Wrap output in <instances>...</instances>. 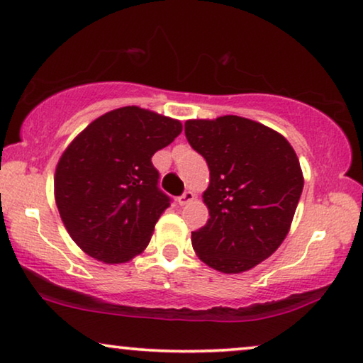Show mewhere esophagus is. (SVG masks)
I'll return each instance as SVG.
<instances>
[{
	"label": "esophagus",
	"mask_w": 363,
	"mask_h": 363,
	"mask_svg": "<svg viewBox=\"0 0 363 363\" xmlns=\"http://www.w3.org/2000/svg\"><path fill=\"white\" fill-rule=\"evenodd\" d=\"M194 199H196V194L192 191H186L179 199H177V202H179V206H187V203H191Z\"/></svg>",
	"instance_id": "1"
}]
</instances>
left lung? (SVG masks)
Wrapping results in <instances>:
<instances>
[{
	"label": "left lung",
	"instance_id": "8db88e82",
	"mask_svg": "<svg viewBox=\"0 0 363 363\" xmlns=\"http://www.w3.org/2000/svg\"><path fill=\"white\" fill-rule=\"evenodd\" d=\"M186 138L211 171L202 196L211 218L192 247L217 272H248L289 232L304 186L298 156L278 131L237 115L187 120Z\"/></svg>",
	"mask_w": 363,
	"mask_h": 363
}]
</instances>
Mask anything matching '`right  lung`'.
<instances>
[{
	"label": "right lung",
	"instance_id": "obj_1",
	"mask_svg": "<svg viewBox=\"0 0 363 363\" xmlns=\"http://www.w3.org/2000/svg\"><path fill=\"white\" fill-rule=\"evenodd\" d=\"M182 131L179 120L140 106L99 116L74 138L55 167L60 218L99 262L126 263L150 243L171 199L157 187L151 157Z\"/></svg>",
	"mask_w": 363,
	"mask_h": 363
}]
</instances>
